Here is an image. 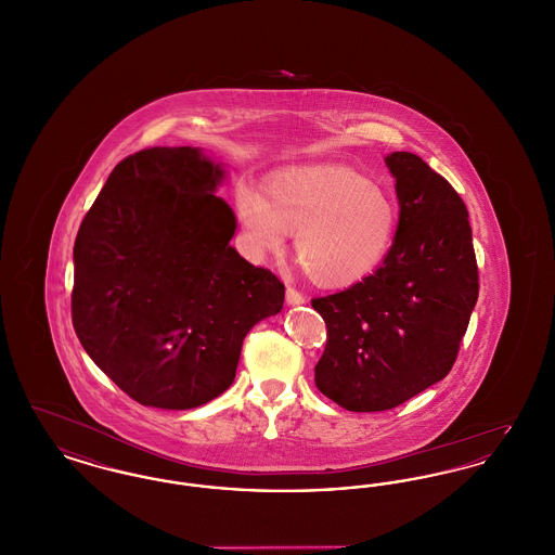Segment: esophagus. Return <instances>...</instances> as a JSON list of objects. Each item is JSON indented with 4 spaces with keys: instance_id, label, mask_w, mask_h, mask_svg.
Here are the masks:
<instances>
[{
    "instance_id": "34e87169",
    "label": "esophagus",
    "mask_w": 555,
    "mask_h": 555,
    "mask_svg": "<svg viewBox=\"0 0 555 555\" xmlns=\"http://www.w3.org/2000/svg\"><path fill=\"white\" fill-rule=\"evenodd\" d=\"M287 304L291 306H301V304H306V297L299 293L297 289H293V287H287Z\"/></svg>"
}]
</instances>
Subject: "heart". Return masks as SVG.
I'll return each instance as SVG.
<instances>
[{"instance_id":"1","label":"heart","mask_w":555,"mask_h":555,"mask_svg":"<svg viewBox=\"0 0 555 555\" xmlns=\"http://www.w3.org/2000/svg\"><path fill=\"white\" fill-rule=\"evenodd\" d=\"M235 208L256 254L295 235V256L322 287H347L380 264L396 237L393 195L362 172L320 164L279 172L268 189L238 185Z\"/></svg>"}]
</instances>
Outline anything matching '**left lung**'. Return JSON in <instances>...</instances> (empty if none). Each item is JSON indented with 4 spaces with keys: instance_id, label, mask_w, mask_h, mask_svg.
Segmentation results:
<instances>
[{
    "instance_id": "left-lung-1",
    "label": "left lung",
    "mask_w": 555,
    "mask_h": 555,
    "mask_svg": "<svg viewBox=\"0 0 555 555\" xmlns=\"http://www.w3.org/2000/svg\"><path fill=\"white\" fill-rule=\"evenodd\" d=\"M396 179V238L370 276L312 299L326 322L317 387L349 412L397 408L446 378L478 299L462 197L421 156L385 158Z\"/></svg>"
}]
</instances>
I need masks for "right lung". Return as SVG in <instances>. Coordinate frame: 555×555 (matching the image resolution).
Returning <instances> with one entry per match:
<instances>
[{"label":"right lung","instance_id":"add662e5","mask_svg":"<svg viewBox=\"0 0 555 555\" xmlns=\"http://www.w3.org/2000/svg\"><path fill=\"white\" fill-rule=\"evenodd\" d=\"M199 147L122 159L75 241L73 324L89 358L134 401L191 410L227 391L241 345L283 310L285 285L241 258L237 218Z\"/></svg>","mask_w":555,"mask_h":555}]
</instances>
